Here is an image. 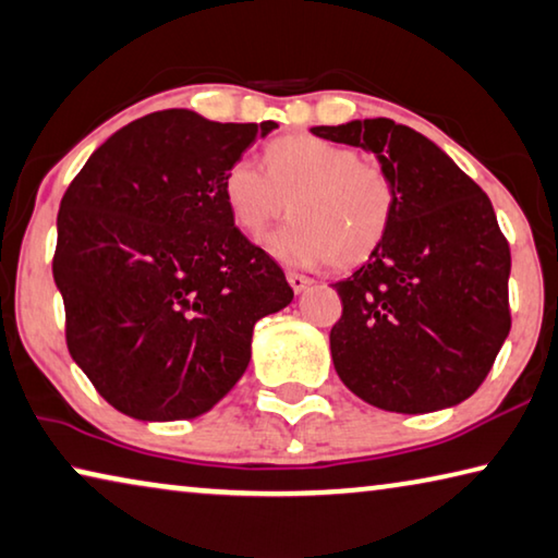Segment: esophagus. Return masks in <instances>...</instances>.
<instances>
[{"instance_id": "obj_1", "label": "esophagus", "mask_w": 558, "mask_h": 558, "mask_svg": "<svg viewBox=\"0 0 558 558\" xmlns=\"http://www.w3.org/2000/svg\"><path fill=\"white\" fill-rule=\"evenodd\" d=\"M288 282H290V288L295 290V293H303V290L313 286V280L307 276H300V272H288Z\"/></svg>"}]
</instances>
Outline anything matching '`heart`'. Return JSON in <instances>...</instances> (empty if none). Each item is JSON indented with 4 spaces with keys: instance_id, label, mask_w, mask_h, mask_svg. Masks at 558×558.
Instances as JSON below:
<instances>
[{
    "instance_id": "obj_1",
    "label": "heart",
    "mask_w": 558,
    "mask_h": 558,
    "mask_svg": "<svg viewBox=\"0 0 558 558\" xmlns=\"http://www.w3.org/2000/svg\"><path fill=\"white\" fill-rule=\"evenodd\" d=\"M233 223L258 238L288 210L290 220L265 238L272 258L288 265L330 263L357 268L373 258L397 214V183L357 148L313 134L276 138L265 148V171L238 158L220 183Z\"/></svg>"
}]
</instances>
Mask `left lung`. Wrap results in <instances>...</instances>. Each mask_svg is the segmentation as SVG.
Segmentation results:
<instances>
[{
    "instance_id": "left-lung-1",
    "label": "left lung",
    "mask_w": 558,
    "mask_h": 558,
    "mask_svg": "<svg viewBox=\"0 0 558 558\" xmlns=\"http://www.w3.org/2000/svg\"><path fill=\"white\" fill-rule=\"evenodd\" d=\"M311 131L375 154L400 196L377 253L335 282L342 317L330 352L340 379L387 412L464 402L511 327V253L492 201L435 141L392 119Z\"/></svg>"
}]
</instances>
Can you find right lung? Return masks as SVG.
<instances>
[{
	"mask_svg": "<svg viewBox=\"0 0 558 558\" xmlns=\"http://www.w3.org/2000/svg\"><path fill=\"white\" fill-rule=\"evenodd\" d=\"M272 129L148 113L106 138L61 198L51 268L69 352L129 417L214 410L251 362L255 323L293 300L220 193L226 168Z\"/></svg>",
	"mask_w": 558,
	"mask_h": 558,
	"instance_id": "obj_1",
	"label": "right lung"
}]
</instances>
